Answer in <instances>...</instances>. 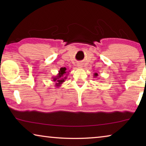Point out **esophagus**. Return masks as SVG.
I'll list each match as a JSON object with an SVG mask.
<instances>
[{
	"instance_id": "34e87169",
	"label": "esophagus",
	"mask_w": 146,
	"mask_h": 146,
	"mask_svg": "<svg viewBox=\"0 0 146 146\" xmlns=\"http://www.w3.org/2000/svg\"><path fill=\"white\" fill-rule=\"evenodd\" d=\"M77 66H78V68H82V64L79 63V64H77Z\"/></svg>"
}]
</instances>
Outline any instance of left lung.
Listing matches in <instances>:
<instances>
[{
  "label": "left lung",
  "mask_w": 146,
  "mask_h": 146,
  "mask_svg": "<svg viewBox=\"0 0 146 146\" xmlns=\"http://www.w3.org/2000/svg\"><path fill=\"white\" fill-rule=\"evenodd\" d=\"M98 76V74L97 73H95V74H94V77H97V76Z\"/></svg>",
  "instance_id": "1"
}]
</instances>
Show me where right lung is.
Segmentation results:
<instances>
[{"label": "right lung", "instance_id": "add662e5", "mask_svg": "<svg viewBox=\"0 0 146 146\" xmlns=\"http://www.w3.org/2000/svg\"><path fill=\"white\" fill-rule=\"evenodd\" d=\"M70 72V71H69ZM69 72L68 73L67 71H66V68H60V71H58V73L57 74V75L54 76L53 77V81L55 82V86L56 88H59L60 86L62 85L66 78H67V75H68L67 74V73H69ZM66 76H65V75Z\"/></svg>", "mask_w": 146, "mask_h": 146}]
</instances>
